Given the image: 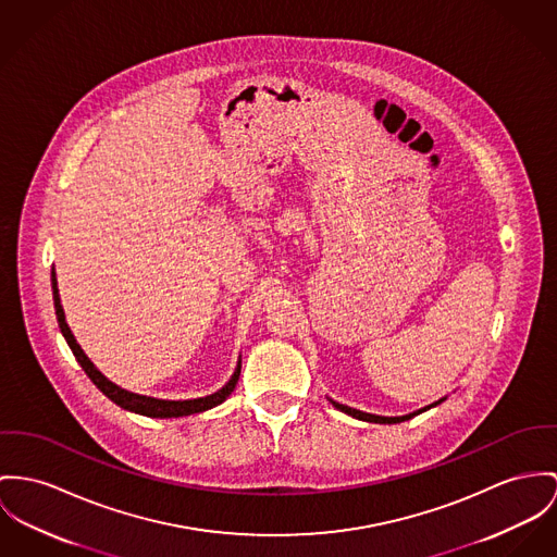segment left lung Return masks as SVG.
<instances>
[{
	"label": "left lung",
	"mask_w": 557,
	"mask_h": 557,
	"mask_svg": "<svg viewBox=\"0 0 557 557\" xmlns=\"http://www.w3.org/2000/svg\"><path fill=\"white\" fill-rule=\"evenodd\" d=\"M331 403H333V407L335 409H339L343 413H347V416H351V418H356V420H362V422H373V424H400V422H407V420H411L413 416H420V413H424V411H429L432 407H436V405H441L445 398H438L436 403H432L429 407H424V409H418V411H413V413H407V416H398V418H385V416H373V413H364V411H360V409H354V407H347V405H342V403H335L333 398H329Z\"/></svg>",
	"instance_id": "left-lung-1"
}]
</instances>
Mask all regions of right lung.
I'll return each instance as SVG.
<instances>
[{
  "label": "right lung",
  "mask_w": 557,
  "mask_h": 557,
  "mask_svg": "<svg viewBox=\"0 0 557 557\" xmlns=\"http://www.w3.org/2000/svg\"><path fill=\"white\" fill-rule=\"evenodd\" d=\"M50 284H52V299H54V313H57V322H59V329L65 337L67 345L72 347L76 360L81 362V367L85 369L86 375L90 377V382L97 385L112 403H116L119 407L133 411V413H139V416H146V418H182V416H193V413H201V411H208L212 407H218L220 403H224L231 392L235 389L237 380H239V373H242V356L237 360V367L231 375V380L226 384L222 385L218 392L210 394V396H201V398H190V400H163V398H154V396H144V394H135V392H128L125 387L110 382L86 356L83 351V347L76 342V337L72 335L67 322H65V311H63V305H61V297H59V288H57V273H54V267L50 271Z\"/></svg>",
  "instance_id": "add662e5"
}]
</instances>
